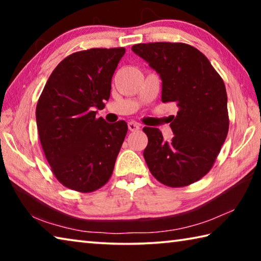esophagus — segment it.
Returning a JSON list of instances; mask_svg holds the SVG:
<instances>
[{"instance_id": "esophagus-1", "label": "esophagus", "mask_w": 261, "mask_h": 261, "mask_svg": "<svg viewBox=\"0 0 261 261\" xmlns=\"http://www.w3.org/2000/svg\"><path fill=\"white\" fill-rule=\"evenodd\" d=\"M127 126H129L130 131H138L140 129V124H139V123H137V122H129Z\"/></svg>"}]
</instances>
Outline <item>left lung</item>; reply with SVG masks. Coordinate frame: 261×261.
<instances>
[{
    "label": "left lung",
    "mask_w": 261,
    "mask_h": 261,
    "mask_svg": "<svg viewBox=\"0 0 261 261\" xmlns=\"http://www.w3.org/2000/svg\"><path fill=\"white\" fill-rule=\"evenodd\" d=\"M132 51L160 74L162 102L178 107L171 117L170 143L156 127L143 129L148 137L145 161L160 183L187 187L208 173L227 138L226 86L208 59L187 43H138Z\"/></svg>",
    "instance_id": "1"
}]
</instances>
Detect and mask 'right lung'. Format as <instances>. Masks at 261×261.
I'll list each match as a JSON object with an SVG mask.
<instances>
[{"mask_svg": "<svg viewBox=\"0 0 261 261\" xmlns=\"http://www.w3.org/2000/svg\"><path fill=\"white\" fill-rule=\"evenodd\" d=\"M125 48L73 53L48 78L35 116L53 174L68 189L93 192L108 182L127 132L124 121L96 118L109 99L112 78Z\"/></svg>", "mask_w": 261, "mask_h": 261, "instance_id": "obj_1", "label": "right lung"}]
</instances>
